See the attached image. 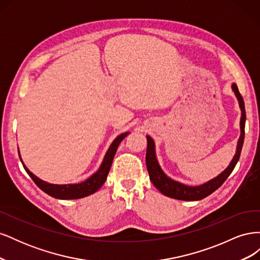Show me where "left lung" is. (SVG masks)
<instances>
[{"instance_id": "obj_1", "label": "left lung", "mask_w": 260, "mask_h": 260, "mask_svg": "<svg viewBox=\"0 0 260 260\" xmlns=\"http://www.w3.org/2000/svg\"><path fill=\"white\" fill-rule=\"evenodd\" d=\"M232 91L234 92V95L237 96L239 101V105L241 108V120H240V129L241 135L238 141L237 151L233 156L231 162L221 174H219L215 178L208 180L207 182L200 184V185H186L184 183H181L179 181H176L171 179L165 174L164 170L161 169L160 165L157 160L156 152H155V142L154 140L146 136L147 139V148H146V168L148 171L149 179H151L152 183L156 186L157 190L164 195L168 196L171 199L181 200V201H200L207 198L212 192H215L217 188L222 185V183L226 180V178L231 175L233 171L235 165L238 164L242 146L244 142V131H245V120H246V113H245V105H244L243 98L239 92L238 86L235 83H232L231 85Z\"/></svg>"}]
</instances>
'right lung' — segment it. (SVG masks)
<instances>
[{
	"instance_id": "1",
	"label": "right lung",
	"mask_w": 260,
	"mask_h": 260,
	"mask_svg": "<svg viewBox=\"0 0 260 260\" xmlns=\"http://www.w3.org/2000/svg\"><path fill=\"white\" fill-rule=\"evenodd\" d=\"M129 133L130 132H123L113 141L111 146H109L107 149V152L104 156L103 161H102L100 168L95 172H94V174H92L88 179H85L84 181H82V182H79V183L54 184V183L46 182V181H43L40 178H38L26 167V165L22 162L21 156L19 153V148H18V155H19V158L22 162L23 168H25V170L27 171V174L30 176V178L34 180V182L39 187H40L43 192L52 196V198L58 199V200H78V199H82V198H85V196H89L93 193H95L99 188L104 184L108 172H109V169H111L117 148H118V146H119L121 141L125 137H127Z\"/></svg>"
}]
</instances>
